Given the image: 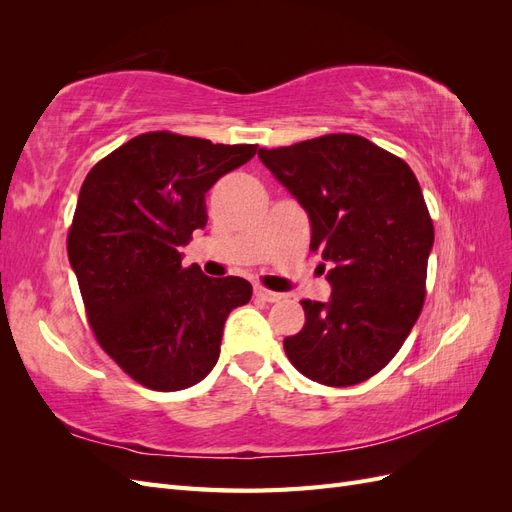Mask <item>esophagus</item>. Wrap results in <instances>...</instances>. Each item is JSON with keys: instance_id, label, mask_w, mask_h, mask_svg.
I'll list each match as a JSON object with an SVG mask.
<instances>
[{"instance_id": "obj_1", "label": "esophagus", "mask_w": 512, "mask_h": 512, "mask_svg": "<svg viewBox=\"0 0 512 512\" xmlns=\"http://www.w3.org/2000/svg\"><path fill=\"white\" fill-rule=\"evenodd\" d=\"M254 292H256V297H260L262 301H269V303L282 299V292H273V290H267V288H262V286H256Z\"/></svg>"}]
</instances>
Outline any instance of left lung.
I'll use <instances>...</instances> for the list:
<instances>
[{
	"mask_svg": "<svg viewBox=\"0 0 512 512\" xmlns=\"http://www.w3.org/2000/svg\"><path fill=\"white\" fill-rule=\"evenodd\" d=\"M258 158L307 211L309 250L331 265V299L301 301L305 324L284 339L288 359L320 384L365 382L423 309L433 224L421 185L404 160L356 134L260 149Z\"/></svg>",
	"mask_w": 512,
	"mask_h": 512,
	"instance_id": "1",
	"label": "left lung"
}]
</instances>
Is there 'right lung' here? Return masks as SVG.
Returning <instances> with one entry per match:
<instances>
[{
    "label": "right lung",
    "instance_id": "obj_1",
    "mask_svg": "<svg viewBox=\"0 0 512 512\" xmlns=\"http://www.w3.org/2000/svg\"><path fill=\"white\" fill-rule=\"evenodd\" d=\"M258 145L147 132L83 181L68 258L98 344L130 378L181 391L218 363L224 322L252 299L243 277L183 267L179 247L205 228V194Z\"/></svg>",
    "mask_w": 512,
    "mask_h": 512
}]
</instances>
